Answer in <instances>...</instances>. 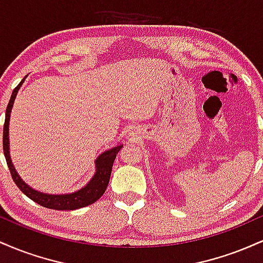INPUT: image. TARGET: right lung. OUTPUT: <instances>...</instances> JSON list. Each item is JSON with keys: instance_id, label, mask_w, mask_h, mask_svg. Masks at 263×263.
<instances>
[{"instance_id": "obj_1", "label": "right lung", "mask_w": 263, "mask_h": 263, "mask_svg": "<svg viewBox=\"0 0 263 263\" xmlns=\"http://www.w3.org/2000/svg\"><path fill=\"white\" fill-rule=\"evenodd\" d=\"M23 79L18 84L16 89L12 91L10 102H8L7 108H6V119H5V126H4V153L6 157V161H7V165L10 168L11 176L13 182L16 183V185L20 188L21 192L23 194H26L29 199H32L33 201L42 205V206L48 208V209L53 210H75L80 209V208L87 206V205L95 203L98 199L102 197V194L106 190L108 182H110V176L111 171H112V165L116 158V155L119 153V151L122 148L123 144L119 143L112 148L105 151L100 156L96 158L95 161V173L91 177V179L86 183V185H84L83 188L78 189L74 193H68V194H49V193H43L38 192L32 186H29L22 178L20 177V174L17 173L16 168H14L13 163L11 161V155H10V137H8V131H10V117H11V111L13 107L14 99H16L18 90L22 86Z\"/></svg>"}]
</instances>
